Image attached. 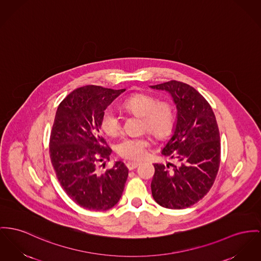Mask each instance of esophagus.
<instances>
[{"mask_svg":"<svg viewBox=\"0 0 261 261\" xmlns=\"http://www.w3.org/2000/svg\"><path fill=\"white\" fill-rule=\"evenodd\" d=\"M125 165H126V167H127L128 170H134V169H136V168L139 166V162H132V161H128V162L125 163Z\"/></svg>","mask_w":261,"mask_h":261,"instance_id":"obj_1","label":"esophagus"}]
</instances>
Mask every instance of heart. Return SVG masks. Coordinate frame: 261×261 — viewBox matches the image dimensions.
Wrapping results in <instances>:
<instances>
[{
	"label": "heart",
	"instance_id": "b5f03b06",
	"mask_svg": "<svg viewBox=\"0 0 261 261\" xmlns=\"http://www.w3.org/2000/svg\"><path fill=\"white\" fill-rule=\"evenodd\" d=\"M122 108L139 116L140 130L148 132L155 139H164L173 130L175 111L170 102L159 101L150 94L135 93L123 101ZM100 126L107 136L115 137L122 128V121L114 109L108 108L101 116ZM149 144L150 140L146 136L127 137L117 144L116 150L125 159L139 160L145 155Z\"/></svg>",
	"mask_w": 261,
	"mask_h": 261
}]
</instances>
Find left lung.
Returning <instances> with one entry per match:
<instances>
[{
    "label": "left lung",
    "mask_w": 261,
    "mask_h": 261,
    "mask_svg": "<svg viewBox=\"0 0 261 261\" xmlns=\"http://www.w3.org/2000/svg\"><path fill=\"white\" fill-rule=\"evenodd\" d=\"M150 87L170 93L177 108L174 135L161 152L176 164H154L152 197L164 208H188L210 191L219 171L217 120L208 101L186 83L171 80Z\"/></svg>",
    "instance_id": "8db88e82"
}]
</instances>
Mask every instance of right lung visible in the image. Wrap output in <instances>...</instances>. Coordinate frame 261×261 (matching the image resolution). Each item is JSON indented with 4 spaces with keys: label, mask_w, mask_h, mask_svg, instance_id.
<instances>
[{
    "label": "right lung",
    "mask_w": 261,
    "mask_h": 261,
    "mask_svg": "<svg viewBox=\"0 0 261 261\" xmlns=\"http://www.w3.org/2000/svg\"><path fill=\"white\" fill-rule=\"evenodd\" d=\"M125 89L87 85L77 88L59 104L49 139V155L56 177L70 199L82 208L106 211L121 199L128 170L122 161L99 173L111 148L100 134L107 107Z\"/></svg>",
    "instance_id": "1"
}]
</instances>
